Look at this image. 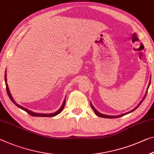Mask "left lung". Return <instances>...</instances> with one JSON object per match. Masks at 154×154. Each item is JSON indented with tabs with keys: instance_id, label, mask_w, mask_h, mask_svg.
<instances>
[{
	"instance_id": "1",
	"label": "left lung",
	"mask_w": 154,
	"mask_h": 154,
	"mask_svg": "<svg viewBox=\"0 0 154 154\" xmlns=\"http://www.w3.org/2000/svg\"><path fill=\"white\" fill-rule=\"evenodd\" d=\"M150 83H151V80H150V81H149V85H150ZM148 88H149V87H148ZM147 91H148V90H146V93H147ZM146 94H145V97H144L143 100H144V99H145V96H146ZM143 100H142V101L140 102V104H139V105L138 106V107H136V108H135V109H133V110H132V111H131V112H134V110H136V109H137V108H138V107H139V106H140V104H141L142 103H143ZM91 108H92V109H93V110L94 111V112H95V113H96V114L97 116H100V117H102V118H118V117H121V116H124V115H125V114H128V113H129L128 112V113H125V114H122V115L118 116H107V115H105V114H101V113H99V112H97V111H96V109H95V108H94V107H93V105H91Z\"/></svg>"
}]
</instances>
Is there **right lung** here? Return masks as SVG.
I'll return each mask as SVG.
<instances>
[{"mask_svg":"<svg viewBox=\"0 0 154 154\" xmlns=\"http://www.w3.org/2000/svg\"><path fill=\"white\" fill-rule=\"evenodd\" d=\"M5 82H7V79H6V74L5 75ZM6 85V89H7V92H8V96L9 97V98L11 99V100L13 102V103L15 104V105L17 106L18 107H19L20 109H21L24 110L25 112H27L28 114H29L31 116H38V117H52V116H55L58 115V113H60L61 112H62V110L64 109V107H65V100H64L63 102V104L62 105V107H60V109L59 110H58L57 112H55V113H49V114H45V113H34L32 112H31V111L28 110L26 108H24L23 107H22V106H20L19 105H18V104H16L15 103V101L14 100V99L12 98V97H11V95L10 94V92H9V88H8V83H5Z\"/></svg>","mask_w":154,"mask_h":154,"instance_id":"obj_1","label":"right lung"}]
</instances>
